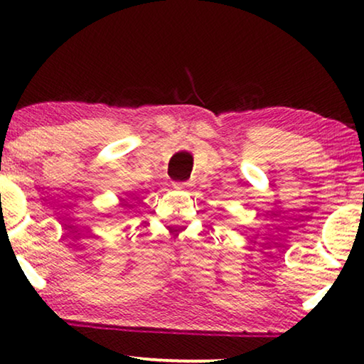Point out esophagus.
Returning <instances> with one entry per match:
<instances>
[{
    "instance_id": "1",
    "label": "esophagus",
    "mask_w": 364,
    "mask_h": 364,
    "mask_svg": "<svg viewBox=\"0 0 364 364\" xmlns=\"http://www.w3.org/2000/svg\"><path fill=\"white\" fill-rule=\"evenodd\" d=\"M176 186L181 187V188H186V187H188V182H177Z\"/></svg>"
}]
</instances>
